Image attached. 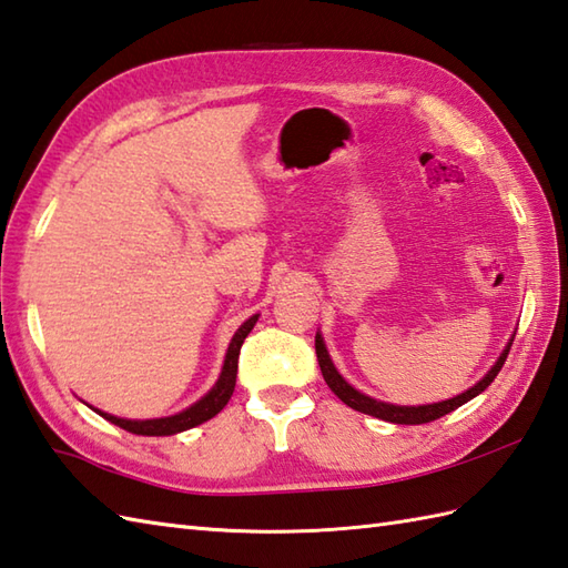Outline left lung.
Instances as JSON below:
<instances>
[{
    "mask_svg": "<svg viewBox=\"0 0 568 568\" xmlns=\"http://www.w3.org/2000/svg\"><path fill=\"white\" fill-rule=\"evenodd\" d=\"M510 345L513 339L508 343V347L500 352L498 362L494 364V367L488 369V374L484 376L481 382L474 384L469 390H464V394L455 396V398H447V400H439V403H427V406H394V403H384V400H376V398H369L359 394V390L355 386H349L343 376H339V372L335 369V364L331 359V355H327L325 349V343L323 337L316 335V355H318V364H321V372H323V379L325 384L331 386L333 394L347 403L349 408H355L359 413H367V415H374V418H382L386 423H396V425H423V423H433L437 418H443V415L457 410L459 406H464L466 400H471L474 396L481 394V390H486L490 386V382L496 379L498 372L503 364H506V357L510 352Z\"/></svg>",
    "mask_w": 568,
    "mask_h": 568,
    "instance_id": "1",
    "label": "left lung"
}]
</instances>
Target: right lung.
Returning a JSON list of instances; mask_svg holds the SVG:
<instances>
[{"mask_svg": "<svg viewBox=\"0 0 568 568\" xmlns=\"http://www.w3.org/2000/svg\"><path fill=\"white\" fill-rule=\"evenodd\" d=\"M257 318L260 316H252L241 327H237L233 339H231V345H229V352H225V362H223L219 382L213 384L209 394L204 398H199L194 406H189L186 410H182L178 415H170V418H153V420H125V418H116V415H109V413L97 410V408H94V413L102 415V418H106L109 423L123 427V430H129L133 435H148V437L178 435V433L189 430V427H196L201 423L211 420L213 415H219L225 408V403H229L233 396L235 376H237V357H241V347L245 343L247 333L255 327Z\"/></svg>", "mask_w": 568, "mask_h": 568, "instance_id": "add662e5", "label": "right lung"}]
</instances>
